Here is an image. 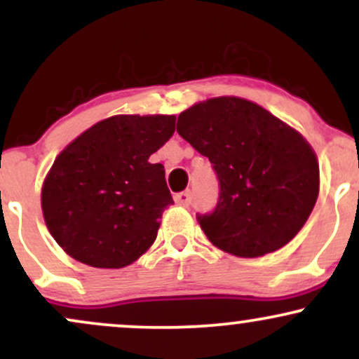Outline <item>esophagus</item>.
I'll return each mask as SVG.
<instances>
[{
  "label": "esophagus",
  "mask_w": 359,
  "mask_h": 359,
  "mask_svg": "<svg viewBox=\"0 0 359 359\" xmlns=\"http://www.w3.org/2000/svg\"><path fill=\"white\" fill-rule=\"evenodd\" d=\"M191 199H192V196H191V191H184V192H179V194H175L174 196V201L179 205H184V208H187L189 204H191Z\"/></svg>",
  "instance_id": "esophagus-1"
}]
</instances>
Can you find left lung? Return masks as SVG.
Segmentation results:
<instances>
[{"instance_id": "left-lung-1", "label": "left lung", "mask_w": 359, "mask_h": 359, "mask_svg": "<svg viewBox=\"0 0 359 359\" xmlns=\"http://www.w3.org/2000/svg\"><path fill=\"white\" fill-rule=\"evenodd\" d=\"M177 133L219 179L216 209L197 217L214 246L257 258L302 229L319 196V163L297 130L257 102L222 96L180 113Z\"/></svg>"}]
</instances>
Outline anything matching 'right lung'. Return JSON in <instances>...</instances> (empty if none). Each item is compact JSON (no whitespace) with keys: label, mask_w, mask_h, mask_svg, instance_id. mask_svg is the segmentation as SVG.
Masks as SVG:
<instances>
[{"label":"right lung","mask_w":359,"mask_h":359,"mask_svg":"<svg viewBox=\"0 0 359 359\" xmlns=\"http://www.w3.org/2000/svg\"><path fill=\"white\" fill-rule=\"evenodd\" d=\"M174 131V114H118L57 155L42 185V211L69 257L123 269L154 245L163 209L174 201L165 168L148 158Z\"/></svg>","instance_id":"1"}]
</instances>
